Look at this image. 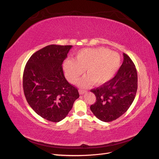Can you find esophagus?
<instances>
[{"instance_id": "34e87169", "label": "esophagus", "mask_w": 159, "mask_h": 159, "mask_svg": "<svg viewBox=\"0 0 159 159\" xmlns=\"http://www.w3.org/2000/svg\"><path fill=\"white\" fill-rule=\"evenodd\" d=\"M86 92H87V91H86V90H83V89H80L79 90V93L81 95H83L84 93H85Z\"/></svg>"}]
</instances>
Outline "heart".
Instances as JSON below:
<instances>
[{
    "label": "heart",
    "instance_id": "1",
    "mask_svg": "<svg viewBox=\"0 0 159 159\" xmlns=\"http://www.w3.org/2000/svg\"><path fill=\"white\" fill-rule=\"evenodd\" d=\"M121 64L118 53L104 48H84L78 51L75 59H68L63 64L67 80L75 83L85 69L88 76L80 81L81 86H88L93 82L101 85L108 82L117 73Z\"/></svg>",
    "mask_w": 159,
    "mask_h": 159
}]
</instances>
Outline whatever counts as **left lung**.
Segmentation results:
<instances>
[{"instance_id": "left-lung-1", "label": "left lung", "mask_w": 159, "mask_h": 159, "mask_svg": "<svg viewBox=\"0 0 159 159\" xmlns=\"http://www.w3.org/2000/svg\"><path fill=\"white\" fill-rule=\"evenodd\" d=\"M124 60L117 73L108 82L91 89L95 97L90 109L95 116L104 122L117 119L125 113L135 98L137 73L133 61L123 53Z\"/></svg>"}]
</instances>
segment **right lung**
Returning a JSON list of instances; mask_svg holds the SVG:
<instances>
[{
	"mask_svg": "<svg viewBox=\"0 0 159 159\" xmlns=\"http://www.w3.org/2000/svg\"><path fill=\"white\" fill-rule=\"evenodd\" d=\"M72 46L52 44L33 54L23 74L28 103L40 117L52 122L64 119L80 97L65 78L62 63Z\"/></svg>",
	"mask_w": 159,
	"mask_h": 159,
	"instance_id": "add662e5",
	"label": "right lung"
}]
</instances>
